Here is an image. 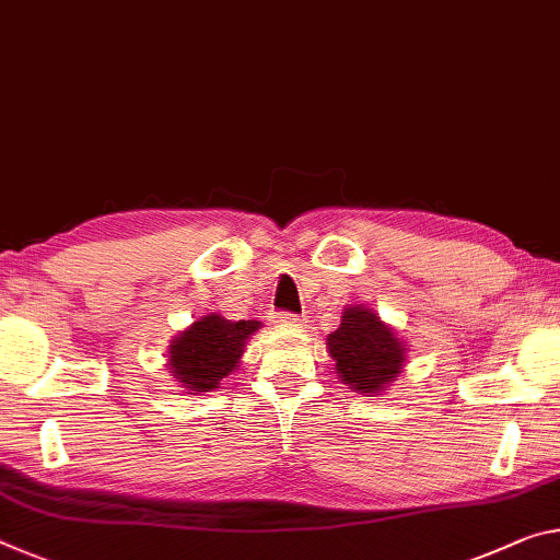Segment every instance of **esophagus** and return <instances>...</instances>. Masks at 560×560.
I'll use <instances>...</instances> for the list:
<instances>
[{
	"instance_id": "34e87169",
	"label": "esophagus",
	"mask_w": 560,
	"mask_h": 560,
	"mask_svg": "<svg viewBox=\"0 0 560 560\" xmlns=\"http://www.w3.org/2000/svg\"><path fill=\"white\" fill-rule=\"evenodd\" d=\"M273 322L281 324V326H294L299 322H304V318L296 316V314H289V312H279V314H273Z\"/></svg>"
}]
</instances>
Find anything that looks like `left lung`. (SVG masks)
<instances>
[{"instance_id":"left-lung-1","label":"left lung","mask_w":560,"mask_h":560,"mask_svg":"<svg viewBox=\"0 0 560 560\" xmlns=\"http://www.w3.org/2000/svg\"><path fill=\"white\" fill-rule=\"evenodd\" d=\"M326 349L341 384L363 396H381L401 376L406 343L366 306H346L341 326L328 334Z\"/></svg>"}]
</instances>
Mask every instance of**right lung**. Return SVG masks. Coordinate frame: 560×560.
I'll list each match as a JSON object with an SVG mask.
<instances>
[{"label": "right lung", "instance_id": "add662e5", "mask_svg": "<svg viewBox=\"0 0 560 560\" xmlns=\"http://www.w3.org/2000/svg\"><path fill=\"white\" fill-rule=\"evenodd\" d=\"M261 322H229L219 314L201 316L168 346V374L179 381L186 394L219 388L242 359L246 341L259 331Z\"/></svg>", "mask_w": 560, "mask_h": 560}]
</instances>
